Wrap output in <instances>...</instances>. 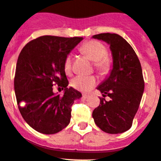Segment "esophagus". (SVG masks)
Segmentation results:
<instances>
[{
	"label": "esophagus",
	"instance_id": "1",
	"mask_svg": "<svg viewBox=\"0 0 161 161\" xmlns=\"http://www.w3.org/2000/svg\"><path fill=\"white\" fill-rule=\"evenodd\" d=\"M82 97L84 98H87L89 97V95H87V94H83Z\"/></svg>",
	"mask_w": 161,
	"mask_h": 161
}]
</instances>
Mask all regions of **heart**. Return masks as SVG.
Wrapping results in <instances>:
<instances>
[{
  "instance_id": "heart-1",
  "label": "heart",
  "mask_w": 161,
  "mask_h": 161,
  "mask_svg": "<svg viewBox=\"0 0 161 161\" xmlns=\"http://www.w3.org/2000/svg\"><path fill=\"white\" fill-rule=\"evenodd\" d=\"M80 52L92 62L95 69L102 75H106L112 67V61L108 56L107 49L99 41L92 40L82 44ZM64 69L67 74L71 72L72 69V55L69 54L66 56L64 62ZM97 80L94 76L78 75L71 80V85L74 88L83 92H87L92 90L96 84Z\"/></svg>"
}]
</instances>
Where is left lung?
<instances>
[{
    "label": "left lung",
    "instance_id": "1",
    "mask_svg": "<svg viewBox=\"0 0 161 161\" xmlns=\"http://www.w3.org/2000/svg\"><path fill=\"white\" fill-rule=\"evenodd\" d=\"M92 38L107 43L113 58L109 75L97 87L111 100L100 98L92 117L102 131L120 134L131 128L144 92L141 64L132 47L120 35L100 33Z\"/></svg>",
    "mask_w": 161,
    "mask_h": 161
}]
</instances>
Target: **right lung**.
Returning a JSON list of instances; mask_svg holds the SVG:
<instances>
[{
    "mask_svg": "<svg viewBox=\"0 0 161 161\" xmlns=\"http://www.w3.org/2000/svg\"><path fill=\"white\" fill-rule=\"evenodd\" d=\"M82 40L42 36L30 41L19 55L14 80L19 109L38 132L55 134L70 122L71 106L82 95L67 87L64 62ZM54 82L64 89L63 96L53 93Z\"/></svg>",
    "mask_w": 161,
    "mask_h": 161,
    "instance_id": "obj_1",
    "label": "right lung"
}]
</instances>
